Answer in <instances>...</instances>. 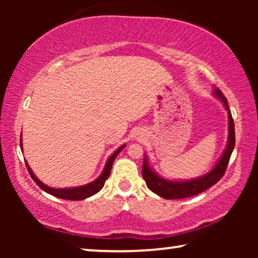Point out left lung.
<instances>
[{"label":"left lung","mask_w":258,"mask_h":258,"mask_svg":"<svg viewBox=\"0 0 258 258\" xmlns=\"http://www.w3.org/2000/svg\"><path fill=\"white\" fill-rule=\"evenodd\" d=\"M214 96L217 97L224 108L228 111V119H229V134H228V143L227 148L222 154L220 160L215 164V167L211 169L209 172L206 175L200 176V177L184 179V181H170V179H165L161 177L160 175L156 174L153 168L149 165L147 156L143 158V168H142V176L143 179L147 183V186L151 191L156 194V195L163 197L165 200H178L185 199V197L195 196L197 194L203 192L204 190L209 189L210 186L220 181L223 177L225 170H227L229 160L232 154V150L235 148V125L234 119H232L231 111L229 109L228 100L225 98L223 93L216 88L213 91Z\"/></svg>","instance_id":"left-lung-1"}]
</instances>
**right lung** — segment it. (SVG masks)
<instances>
[{
    "label": "right lung",
    "mask_w": 258,
    "mask_h": 258,
    "mask_svg": "<svg viewBox=\"0 0 258 258\" xmlns=\"http://www.w3.org/2000/svg\"><path fill=\"white\" fill-rule=\"evenodd\" d=\"M20 146H21V149H22V137L20 139ZM124 147H125V144H123V146L119 147L114 154L110 155V157L108 158L107 163H105V165H104L103 171H102V174L98 176L95 181L88 183V184L81 185V186H74V188H51V186H48L47 184H44L43 182H41L40 179L36 177V176H35L33 170H31L29 167V164L27 163V161H24V162H26L27 169H28V171H29V175L31 176V178H33L35 183H36V184L40 186L42 190H44L45 192H48L52 196H56V197H58V199H63V200L82 201L84 199H88V197L95 195V194H97L102 188H103L105 181H107L109 175H110L111 167H112V163H114L115 158L117 157V155L121 153V150Z\"/></svg>",
    "instance_id": "1"
}]
</instances>
